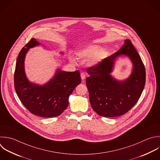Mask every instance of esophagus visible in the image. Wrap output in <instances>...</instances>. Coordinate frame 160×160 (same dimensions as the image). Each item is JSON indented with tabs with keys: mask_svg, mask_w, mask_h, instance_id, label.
Instances as JSON below:
<instances>
[{
	"mask_svg": "<svg viewBox=\"0 0 160 160\" xmlns=\"http://www.w3.org/2000/svg\"><path fill=\"white\" fill-rule=\"evenodd\" d=\"M81 78L82 81H84V79H86V74H85L84 72H81Z\"/></svg>",
	"mask_w": 160,
	"mask_h": 160,
	"instance_id": "obj_1",
	"label": "esophagus"
}]
</instances>
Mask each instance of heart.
Returning <instances> with one entry per match:
<instances>
[{"instance_id":"obj_1","label":"heart","mask_w":160,"mask_h":160,"mask_svg":"<svg viewBox=\"0 0 160 160\" xmlns=\"http://www.w3.org/2000/svg\"><path fill=\"white\" fill-rule=\"evenodd\" d=\"M76 56L79 59L83 60H89V64L91 66H96L101 63L106 58L108 52L99 45L92 44L86 46L76 52ZM70 61L76 64L77 63L76 58L72 56H69Z\"/></svg>"}]
</instances>
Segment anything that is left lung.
Wrapping results in <instances>:
<instances>
[{
    "label": "left lung",
    "mask_w": 160,
    "mask_h": 160,
    "mask_svg": "<svg viewBox=\"0 0 160 160\" xmlns=\"http://www.w3.org/2000/svg\"><path fill=\"white\" fill-rule=\"evenodd\" d=\"M126 57L132 64L128 78L119 80L111 73L117 60ZM86 78L89 101L93 110L103 117H116L129 111L137 102L143 91L146 72L140 56L129 39L116 52L105 58L96 66L87 69Z\"/></svg>",
    "instance_id": "8db88e82"
}]
</instances>
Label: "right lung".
Instances as JSON below:
<instances>
[{"label":"right lung","instance_id":"right-lung-1","mask_svg":"<svg viewBox=\"0 0 160 160\" xmlns=\"http://www.w3.org/2000/svg\"><path fill=\"white\" fill-rule=\"evenodd\" d=\"M32 38L19 54L14 73V87L23 105L32 114L45 118L59 116L68 106L69 97L81 83L79 71L68 72L58 68L44 84L30 81L25 71V58L30 49L40 46ZM64 54V52H61Z\"/></svg>","mask_w":160,"mask_h":160}]
</instances>
